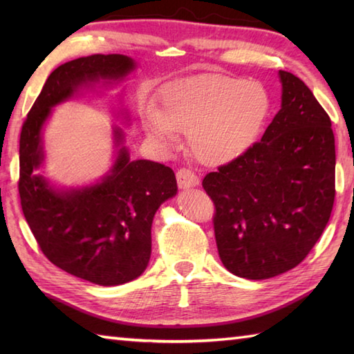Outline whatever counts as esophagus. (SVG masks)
Instances as JSON below:
<instances>
[{"instance_id":"obj_1","label":"esophagus","mask_w":354,"mask_h":354,"mask_svg":"<svg viewBox=\"0 0 354 354\" xmlns=\"http://www.w3.org/2000/svg\"><path fill=\"white\" fill-rule=\"evenodd\" d=\"M176 179H178V185L179 189H190V187H194L199 184L198 176L190 169H179L176 171Z\"/></svg>"}]
</instances>
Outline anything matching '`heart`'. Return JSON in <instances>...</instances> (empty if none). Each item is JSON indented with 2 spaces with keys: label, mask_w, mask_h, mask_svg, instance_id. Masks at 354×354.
<instances>
[{
  "label": "heart",
  "mask_w": 354,
  "mask_h": 354,
  "mask_svg": "<svg viewBox=\"0 0 354 354\" xmlns=\"http://www.w3.org/2000/svg\"><path fill=\"white\" fill-rule=\"evenodd\" d=\"M161 111H145L149 137L171 145L178 132L189 133L193 156L207 165L227 164L248 150L266 122L268 89L255 80L202 74L167 85Z\"/></svg>",
  "instance_id": "heart-1"
}]
</instances>
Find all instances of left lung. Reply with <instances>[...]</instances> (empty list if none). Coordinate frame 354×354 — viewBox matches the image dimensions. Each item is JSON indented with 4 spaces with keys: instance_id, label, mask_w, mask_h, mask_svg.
Listing matches in <instances>:
<instances>
[{
    "instance_id": "left-lung-1",
    "label": "left lung",
    "mask_w": 354,
    "mask_h": 354,
    "mask_svg": "<svg viewBox=\"0 0 354 354\" xmlns=\"http://www.w3.org/2000/svg\"><path fill=\"white\" fill-rule=\"evenodd\" d=\"M281 109L260 141L205 175L219 257L231 274L265 280L299 265L335 202V135L301 79L280 71Z\"/></svg>"
}]
</instances>
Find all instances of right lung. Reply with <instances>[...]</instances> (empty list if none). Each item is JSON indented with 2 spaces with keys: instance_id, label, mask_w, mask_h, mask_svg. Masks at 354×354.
<instances>
[{
  "instance_id": "1",
  "label": "right lung",
  "mask_w": 354,
  "mask_h": 354,
  "mask_svg": "<svg viewBox=\"0 0 354 354\" xmlns=\"http://www.w3.org/2000/svg\"><path fill=\"white\" fill-rule=\"evenodd\" d=\"M133 66L123 55H93L57 66L28 111L19 138L21 207L37 245L53 265L100 286L132 281L146 270L153 216L176 194L175 173L160 162L132 161L124 147L109 175L84 189L55 190L35 170L44 160L41 131L51 108L80 85L124 77ZM115 140H122V131L115 129Z\"/></svg>"
}]
</instances>
